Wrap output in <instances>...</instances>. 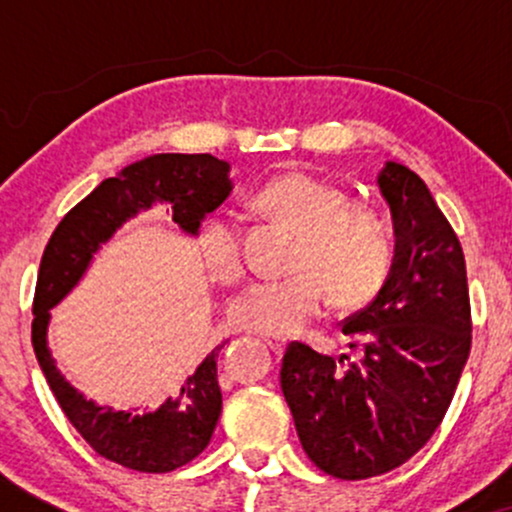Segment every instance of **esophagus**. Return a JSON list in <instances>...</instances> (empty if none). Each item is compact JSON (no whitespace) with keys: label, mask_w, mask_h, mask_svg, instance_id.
Segmentation results:
<instances>
[{"label":"esophagus","mask_w":512,"mask_h":512,"mask_svg":"<svg viewBox=\"0 0 512 512\" xmlns=\"http://www.w3.org/2000/svg\"><path fill=\"white\" fill-rule=\"evenodd\" d=\"M264 344H267L276 356H281L286 351V339L284 337H264Z\"/></svg>","instance_id":"esophagus-1"}]
</instances>
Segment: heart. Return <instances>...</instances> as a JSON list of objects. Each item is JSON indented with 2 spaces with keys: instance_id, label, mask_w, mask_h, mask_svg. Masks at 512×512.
I'll list each match as a JSON object with an SVG mask.
<instances>
[{
  "instance_id": "b5f03b06",
  "label": "heart",
  "mask_w": 512,
  "mask_h": 512,
  "mask_svg": "<svg viewBox=\"0 0 512 512\" xmlns=\"http://www.w3.org/2000/svg\"><path fill=\"white\" fill-rule=\"evenodd\" d=\"M255 207L296 233L289 269L281 281H257L228 305L240 330L284 337L303 330L330 296L334 308L361 310L385 289L395 250L385 221L354 207L344 187L317 175H276L257 190ZM204 267L221 284L245 274L243 228L233 211H214L197 236Z\"/></svg>"
}]
</instances>
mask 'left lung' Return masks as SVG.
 <instances>
[{
	"mask_svg": "<svg viewBox=\"0 0 512 512\" xmlns=\"http://www.w3.org/2000/svg\"><path fill=\"white\" fill-rule=\"evenodd\" d=\"M395 221V264L385 289L342 332L361 346L358 361H334L291 342L281 361L305 455L330 477L358 481L414 457L448 411L469 346L467 267L426 182L399 163L378 178Z\"/></svg>",
	"mask_w": 512,
	"mask_h": 512,
	"instance_id": "1",
	"label": "left lung"
}]
</instances>
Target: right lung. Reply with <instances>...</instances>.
<instances>
[{
	"mask_svg": "<svg viewBox=\"0 0 512 512\" xmlns=\"http://www.w3.org/2000/svg\"><path fill=\"white\" fill-rule=\"evenodd\" d=\"M231 192L228 163L211 154H158L132 163L120 178L103 180L57 223L38 269L33 296V351L52 395L81 438L105 460L134 472L163 474L192 462L209 445L221 416L216 358L221 342L173 397L146 414L88 402L62 378L48 351L50 308L79 284L91 257L127 219L156 199L170 202L173 221L195 236L199 223Z\"/></svg>",
	"mask_w": 512,
	"mask_h": 512,
	"instance_id": "right-lung-1",
	"label": "right lung"
}]
</instances>
